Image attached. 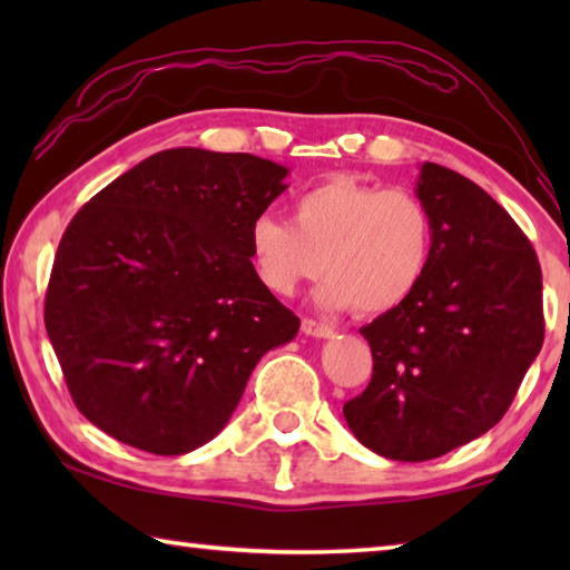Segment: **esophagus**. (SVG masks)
Returning <instances> with one entry per match:
<instances>
[{"instance_id": "34e87169", "label": "esophagus", "mask_w": 570, "mask_h": 570, "mask_svg": "<svg viewBox=\"0 0 570 570\" xmlns=\"http://www.w3.org/2000/svg\"><path fill=\"white\" fill-rule=\"evenodd\" d=\"M302 332L308 334V336H316V340H330V336H334V330L330 324H322L316 320H304L302 322Z\"/></svg>"}]
</instances>
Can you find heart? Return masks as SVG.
Masks as SVG:
<instances>
[{"label":"heart","instance_id":"b5f03b06","mask_svg":"<svg viewBox=\"0 0 570 570\" xmlns=\"http://www.w3.org/2000/svg\"><path fill=\"white\" fill-rule=\"evenodd\" d=\"M292 220L250 224V258L274 294L292 296L324 266V308L384 314L407 302L430 262V210L410 190L336 176L296 196Z\"/></svg>","mask_w":570,"mask_h":570}]
</instances>
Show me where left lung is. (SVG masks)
Listing matches in <instances>:
<instances>
[{
	"mask_svg": "<svg viewBox=\"0 0 570 570\" xmlns=\"http://www.w3.org/2000/svg\"><path fill=\"white\" fill-rule=\"evenodd\" d=\"M430 262L407 302L360 334L374 370L344 404L364 448L400 462L445 455L508 412L543 346V276L530 240L478 183L422 163Z\"/></svg>",
	"mask_w": 570,
	"mask_h": 570,
	"instance_id": "obj_1",
	"label": "left lung"
}]
</instances>
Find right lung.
I'll use <instances>...</instances> for the list:
<instances>
[{
  "label": "right lung",
  "instance_id": "obj_1",
  "mask_svg": "<svg viewBox=\"0 0 570 570\" xmlns=\"http://www.w3.org/2000/svg\"><path fill=\"white\" fill-rule=\"evenodd\" d=\"M288 168L170 148L105 186L57 248L45 326L67 390L110 438L186 455L226 428L258 360L298 332L250 264Z\"/></svg>",
  "mask_w": 570,
  "mask_h": 570
}]
</instances>
